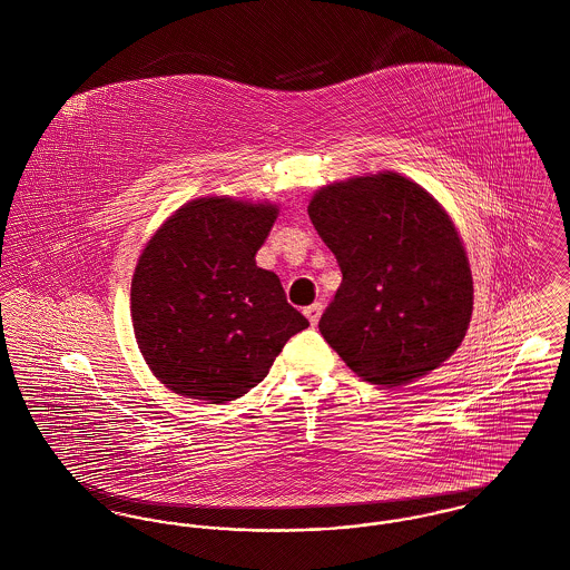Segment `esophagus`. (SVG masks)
Returning a JSON list of instances; mask_svg holds the SVG:
<instances>
[{"label": "esophagus", "instance_id": "34e87169", "mask_svg": "<svg viewBox=\"0 0 570 570\" xmlns=\"http://www.w3.org/2000/svg\"><path fill=\"white\" fill-rule=\"evenodd\" d=\"M303 314L307 316L309 325H318V321H321V314H323V303H312V305H307V307L303 309Z\"/></svg>", "mask_w": 570, "mask_h": 570}]
</instances>
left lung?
Listing matches in <instances>:
<instances>
[{"label": "left lung", "mask_w": 570, "mask_h": 570, "mask_svg": "<svg viewBox=\"0 0 570 570\" xmlns=\"http://www.w3.org/2000/svg\"><path fill=\"white\" fill-rule=\"evenodd\" d=\"M307 214L342 269L318 328L356 376L400 386L460 348L472 272L453 219L430 191L384 170L316 190Z\"/></svg>", "instance_id": "1"}]
</instances>
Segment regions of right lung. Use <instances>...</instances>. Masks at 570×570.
<instances>
[{
    "instance_id": "1",
    "label": "right lung",
    "mask_w": 570,
    "mask_h": 570,
    "mask_svg": "<svg viewBox=\"0 0 570 570\" xmlns=\"http://www.w3.org/2000/svg\"><path fill=\"white\" fill-rule=\"evenodd\" d=\"M277 212L267 200L194 198L142 247L130 291L136 344L173 393L209 404L244 397L309 326L254 258Z\"/></svg>"
}]
</instances>
